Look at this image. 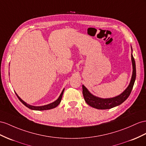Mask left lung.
<instances>
[{
    "instance_id": "obj_1",
    "label": "left lung",
    "mask_w": 146,
    "mask_h": 146,
    "mask_svg": "<svg viewBox=\"0 0 146 146\" xmlns=\"http://www.w3.org/2000/svg\"><path fill=\"white\" fill-rule=\"evenodd\" d=\"M131 62L133 66V73L128 86L119 95L113 97V98L104 99L99 98V97H97L92 94L89 91L88 89L84 85H83V94L84 99L86 102L89 106H90L92 107H94L97 109H110L113 107L119 106L128 99L131 92L132 91L136 76V63L133 55V48L131 46Z\"/></svg>"
}]
</instances>
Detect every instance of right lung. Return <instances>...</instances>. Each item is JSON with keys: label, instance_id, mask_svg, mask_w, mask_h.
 Masks as SVG:
<instances>
[{"label": "right lung", "instance_id": "add662e5", "mask_svg": "<svg viewBox=\"0 0 146 146\" xmlns=\"http://www.w3.org/2000/svg\"><path fill=\"white\" fill-rule=\"evenodd\" d=\"M64 90H65V89H63V91L61 92L60 95L59 96L58 98L56 100H55L54 102H52L50 104H47V105L42 106H34L29 105V104H27V102H25L24 100H22L20 98V97L18 96V95L15 92L17 96L18 97V98L19 99V100H20V101L22 103H23L26 107H27L28 108H29V109L33 110H50V109H54V108H55V107H56L58 106V104L60 103V102H61L62 98V96H63V92H64Z\"/></svg>", "mask_w": 146, "mask_h": 146}]
</instances>
